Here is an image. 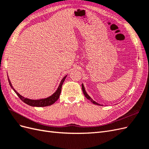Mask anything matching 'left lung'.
<instances>
[{"label":"left lung","mask_w":149,"mask_h":149,"mask_svg":"<svg viewBox=\"0 0 149 149\" xmlns=\"http://www.w3.org/2000/svg\"><path fill=\"white\" fill-rule=\"evenodd\" d=\"M82 90H83V93H84V96H85V97H86L88 100H89V101H91V102H92L93 104H96V105H99V106H101L100 104H99V103H97V102H96V101H94L93 99L90 97L88 94V93L86 92V90H85V88H84V85H83V84H82Z\"/></svg>","instance_id":"obj_1"}]
</instances>
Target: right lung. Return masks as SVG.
I'll return each mask as SVG.
<instances>
[{
    "instance_id": "add662e5",
    "label": "right lung",
    "mask_w": 149,
    "mask_h": 149,
    "mask_svg": "<svg viewBox=\"0 0 149 149\" xmlns=\"http://www.w3.org/2000/svg\"><path fill=\"white\" fill-rule=\"evenodd\" d=\"M7 76H8V74H7ZM66 76L67 75L65 76L63 78L55 92L53 94H52L51 96H49L46 98L39 99V100H31V99L22 96L16 91V90L14 89V88L13 87V86L11 83L9 78H8V83H9L10 87L17 94V95L20 97V99L22 101L24 102L25 104H28L30 106H33V107H45V106L52 105L53 104L55 103L58 100L61 91V87H62L63 83V82L65 81V79H66Z\"/></svg>"
}]
</instances>
